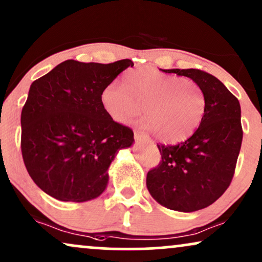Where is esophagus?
<instances>
[{
  "label": "esophagus",
  "mask_w": 262,
  "mask_h": 262,
  "mask_svg": "<svg viewBox=\"0 0 262 262\" xmlns=\"http://www.w3.org/2000/svg\"><path fill=\"white\" fill-rule=\"evenodd\" d=\"M134 138H135V140H137V141H148V140H150L146 134L140 133V132H138V130L134 132Z\"/></svg>",
  "instance_id": "1"
}]
</instances>
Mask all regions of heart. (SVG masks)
<instances>
[{"label":"heart","mask_w":262,"mask_h":262,"mask_svg":"<svg viewBox=\"0 0 262 262\" xmlns=\"http://www.w3.org/2000/svg\"><path fill=\"white\" fill-rule=\"evenodd\" d=\"M100 102L112 120L127 123L144 107V128L164 142L191 137L203 120L207 100L196 81L167 75L152 68L129 70L123 84L110 82L101 89Z\"/></svg>","instance_id":"heart-1"}]
</instances>
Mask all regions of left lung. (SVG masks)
<instances>
[{
	"mask_svg": "<svg viewBox=\"0 0 262 262\" xmlns=\"http://www.w3.org/2000/svg\"><path fill=\"white\" fill-rule=\"evenodd\" d=\"M203 89L207 108L200 127L177 145L157 144L161 158L148 170L147 190L158 203L173 210L209 207L230 186L241 151L243 129L238 99L215 76L198 69H173Z\"/></svg>",
	"mask_w": 262,
	"mask_h": 262,
	"instance_id": "8db88e82",
	"label": "left lung"
}]
</instances>
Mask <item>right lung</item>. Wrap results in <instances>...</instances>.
Returning <instances> with one entry per match:
<instances>
[{
  "label": "right lung",
  "mask_w": 262,
  "mask_h": 262,
  "mask_svg": "<svg viewBox=\"0 0 262 262\" xmlns=\"http://www.w3.org/2000/svg\"><path fill=\"white\" fill-rule=\"evenodd\" d=\"M134 62L66 60L32 82L21 110V155L26 170L46 193L85 202L104 192L116 152L134 133L112 120L101 89Z\"/></svg>",
  "instance_id": "right-lung-1"
}]
</instances>
